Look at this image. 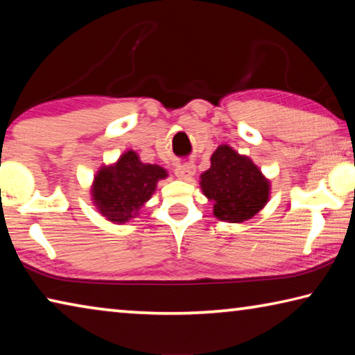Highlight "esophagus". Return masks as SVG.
Instances as JSON below:
<instances>
[{
    "instance_id": "obj_1",
    "label": "esophagus",
    "mask_w": 355,
    "mask_h": 355,
    "mask_svg": "<svg viewBox=\"0 0 355 355\" xmlns=\"http://www.w3.org/2000/svg\"><path fill=\"white\" fill-rule=\"evenodd\" d=\"M196 173V166L189 163V164H183V166H178L175 169V175L180 180H186V182H189V180L194 177Z\"/></svg>"
}]
</instances>
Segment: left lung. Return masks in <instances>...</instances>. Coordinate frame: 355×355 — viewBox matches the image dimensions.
Returning a JSON list of instances; mask_svg holds the SVG:
<instances>
[{
    "label": "left lung",
    "instance_id": "left-lung-1",
    "mask_svg": "<svg viewBox=\"0 0 355 355\" xmlns=\"http://www.w3.org/2000/svg\"><path fill=\"white\" fill-rule=\"evenodd\" d=\"M209 161L211 166L200 175L199 184L203 196L213 203L214 218L243 224L266 207L271 182L248 155L220 144Z\"/></svg>",
    "mask_w": 355,
    "mask_h": 355
}]
</instances>
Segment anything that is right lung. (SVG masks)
I'll list each match as a JSON object with an SVG mask.
<instances>
[{"label":"right lung","mask_w":355,"mask_h":355,"mask_svg":"<svg viewBox=\"0 0 355 355\" xmlns=\"http://www.w3.org/2000/svg\"><path fill=\"white\" fill-rule=\"evenodd\" d=\"M167 171L158 164L142 163L135 150H127L116 163L103 164L94 175L91 197L97 211L112 224H125L141 214Z\"/></svg>","instance_id":"add662e5"}]
</instances>
